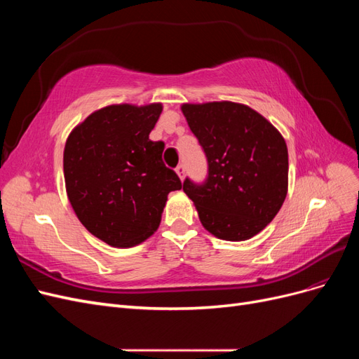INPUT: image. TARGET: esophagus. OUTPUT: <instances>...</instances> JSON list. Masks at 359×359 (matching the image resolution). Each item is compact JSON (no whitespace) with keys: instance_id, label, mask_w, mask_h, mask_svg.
Masks as SVG:
<instances>
[{"instance_id":"34e87169","label":"esophagus","mask_w":359,"mask_h":359,"mask_svg":"<svg viewBox=\"0 0 359 359\" xmlns=\"http://www.w3.org/2000/svg\"><path fill=\"white\" fill-rule=\"evenodd\" d=\"M175 172H177V175L180 177V180L182 181V180H184V175H186V168H184L182 165H180V166L175 169Z\"/></svg>"}]
</instances>
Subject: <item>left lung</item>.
<instances>
[{
	"label": "left lung",
	"instance_id": "left-lung-1",
	"mask_svg": "<svg viewBox=\"0 0 359 359\" xmlns=\"http://www.w3.org/2000/svg\"><path fill=\"white\" fill-rule=\"evenodd\" d=\"M181 111L208 158L205 184L186 180L184 193L211 235L224 241L250 240L273 222L286 199L285 137L243 103H182Z\"/></svg>",
	"mask_w": 359,
	"mask_h": 359
}]
</instances>
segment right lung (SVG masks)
I'll list each match as a JSON object with an SVG mask.
<instances>
[{
  "label": "right lung",
  "instance_id": "add662e5",
  "mask_svg": "<svg viewBox=\"0 0 359 359\" xmlns=\"http://www.w3.org/2000/svg\"><path fill=\"white\" fill-rule=\"evenodd\" d=\"M161 103L109 104L76 126L64 147V181L85 229L112 247H133L153 235L168 194L182 184L149 139Z\"/></svg>",
  "mask_w": 359,
  "mask_h": 359
}]
</instances>
